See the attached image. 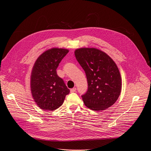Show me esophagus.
I'll return each mask as SVG.
<instances>
[{
	"instance_id": "34e87169",
	"label": "esophagus",
	"mask_w": 151,
	"mask_h": 151,
	"mask_svg": "<svg viewBox=\"0 0 151 151\" xmlns=\"http://www.w3.org/2000/svg\"><path fill=\"white\" fill-rule=\"evenodd\" d=\"M76 90V88H73L70 90V91L71 92V93H74V92H75Z\"/></svg>"
}]
</instances>
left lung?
I'll use <instances>...</instances> for the list:
<instances>
[{
	"instance_id": "left-lung-1",
	"label": "left lung",
	"mask_w": 151,
	"mask_h": 151,
	"mask_svg": "<svg viewBox=\"0 0 151 151\" xmlns=\"http://www.w3.org/2000/svg\"><path fill=\"white\" fill-rule=\"evenodd\" d=\"M75 55L88 82V90L81 95L85 105L95 111L114 105L122 88L120 74L115 62L105 52L95 48H80Z\"/></svg>"
}]
</instances>
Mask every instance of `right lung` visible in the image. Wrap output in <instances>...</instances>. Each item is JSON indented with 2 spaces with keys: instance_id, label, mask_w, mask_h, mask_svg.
<instances>
[{
  "instance_id": "add662e5",
  "label": "right lung",
  "mask_w": 151,
  "mask_h": 151,
  "mask_svg": "<svg viewBox=\"0 0 151 151\" xmlns=\"http://www.w3.org/2000/svg\"><path fill=\"white\" fill-rule=\"evenodd\" d=\"M68 51L52 48L43 52L35 62L31 76V90L33 99L41 109L52 111L59 108L70 93L56 73L60 63Z\"/></svg>"
}]
</instances>
